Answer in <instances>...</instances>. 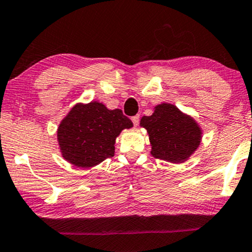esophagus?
Returning a JSON list of instances; mask_svg holds the SVG:
<instances>
[{
	"label": "esophagus",
	"instance_id": "esophagus-1",
	"mask_svg": "<svg viewBox=\"0 0 252 252\" xmlns=\"http://www.w3.org/2000/svg\"><path fill=\"white\" fill-rule=\"evenodd\" d=\"M131 119H132V123L134 124V126H138L139 120H140V117H139V116H134V117H132Z\"/></svg>",
	"mask_w": 252,
	"mask_h": 252
}]
</instances>
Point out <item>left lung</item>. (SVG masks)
<instances>
[{
  "label": "left lung",
  "mask_w": 252,
  "mask_h": 252,
  "mask_svg": "<svg viewBox=\"0 0 252 252\" xmlns=\"http://www.w3.org/2000/svg\"><path fill=\"white\" fill-rule=\"evenodd\" d=\"M140 126L147 129L155 159L185 162L201 144L202 129L194 118L168 102L157 105L152 116L142 117Z\"/></svg>",
  "instance_id": "left-lung-1"
}]
</instances>
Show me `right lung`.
<instances>
[{
	"label": "right lung",
	"mask_w": 252,
	"mask_h": 252,
	"mask_svg": "<svg viewBox=\"0 0 252 252\" xmlns=\"http://www.w3.org/2000/svg\"><path fill=\"white\" fill-rule=\"evenodd\" d=\"M133 123L119 108L108 110L104 104L78 102L61 121L57 140L62 157L82 168L94 167L114 155L116 139Z\"/></svg>",
	"instance_id": "1"
}]
</instances>
